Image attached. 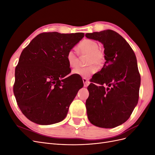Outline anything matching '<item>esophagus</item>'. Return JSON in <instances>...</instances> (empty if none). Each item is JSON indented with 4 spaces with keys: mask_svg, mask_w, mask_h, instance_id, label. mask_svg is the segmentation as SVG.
<instances>
[{
    "mask_svg": "<svg viewBox=\"0 0 155 155\" xmlns=\"http://www.w3.org/2000/svg\"><path fill=\"white\" fill-rule=\"evenodd\" d=\"M83 82L84 83V87H87L88 85L89 81L87 80L86 78H83Z\"/></svg>",
    "mask_w": 155,
    "mask_h": 155,
    "instance_id": "obj_1",
    "label": "esophagus"
}]
</instances>
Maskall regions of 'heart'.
I'll return each instance as SVG.
<instances>
[{
  "label": "heart",
  "mask_w": 155,
  "mask_h": 155,
  "mask_svg": "<svg viewBox=\"0 0 155 155\" xmlns=\"http://www.w3.org/2000/svg\"><path fill=\"white\" fill-rule=\"evenodd\" d=\"M78 52L79 55H87V67L76 68L79 65V58L78 54L72 50H69L67 54V61L69 67L73 70V74L84 78H88L97 72V68H100L104 64L105 54L104 50L99 47L97 42L85 39L81 41L78 46Z\"/></svg>",
  "instance_id": "obj_1"
}]
</instances>
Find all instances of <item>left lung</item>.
Here are the masks:
<instances>
[{
    "label": "left lung",
    "instance_id": "8db88e82",
    "mask_svg": "<svg viewBox=\"0 0 155 155\" xmlns=\"http://www.w3.org/2000/svg\"><path fill=\"white\" fill-rule=\"evenodd\" d=\"M85 36L104 45L106 60L87 88L88 118L99 127L114 128L129 118L138 104L141 78L137 58L127 42L113 30Z\"/></svg>",
    "mask_w": 155,
    "mask_h": 155
}]
</instances>
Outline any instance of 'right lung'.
Segmentation results:
<instances>
[{
  "label": "right lung",
  "mask_w": 155,
  "mask_h": 155,
  "mask_svg": "<svg viewBox=\"0 0 155 155\" xmlns=\"http://www.w3.org/2000/svg\"><path fill=\"white\" fill-rule=\"evenodd\" d=\"M83 33L44 32L22 50L15 68L13 93L26 118L39 125L58 123L83 83L71 76L67 54Z\"/></svg>",
  "instance_id": "obj_1"
}]
</instances>
